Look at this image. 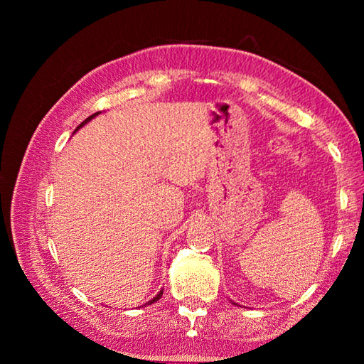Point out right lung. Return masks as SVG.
<instances>
[{
  "label": "right lung",
  "mask_w": 364,
  "mask_h": 364,
  "mask_svg": "<svg viewBox=\"0 0 364 364\" xmlns=\"http://www.w3.org/2000/svg\"><path fill=\"white\" fill-rule=\"evenodd\" d=\"M100 114H101V112H96V114H93V115H90V117H88V119H86L85 122H82V123H80V125L77 127V130H80V128H82L83 125H86V123H88L90 120H93V119H95V117H96V115H100ZM77 130H75V132H77ZM162 294H164V289H160V292H159V294L156 295V297H154V299H152V300H149V301H146V304H144V306H146V305H151V304H154V301H157V300H159L160 297H162Z\"/></svg>",
  "instance_id": "obj_1"
}]
</instances>
